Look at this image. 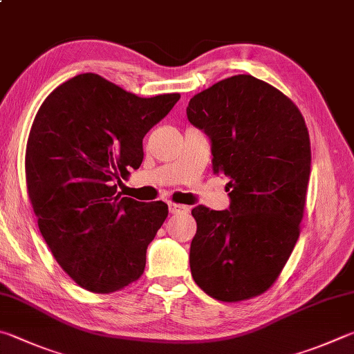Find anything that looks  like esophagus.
<instances>
[{
  "instance_id": "esophagus-1",
  "label": "esophagus",
  "mask_w": 354,
  "mask_h": 354,
  "mask_svg": "<svg viewBox=\"0 0 354 354\" xmlns=\"http://www.w3.org/2000/svg\"><path fill=\"white\" fill-rule=\"evenodd\" d=\"M169 210L170 214L173 215H178V214H187L190 210L189 205H184V204H176V203H170L169 204Z\"/></svg>"
}]
</instances>
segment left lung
<instances>
[{"label":"left lung","mask_w":354,"mask_h":354,"mask_svg":"<svg viewBox=\"0 0 354 354\" xmlns=\"http://www.w3.org/2000/svg\"><path fill=\"white\" fill-rule=\"evenodd\" d=\"M187 118L212 140L214 173L230 179L229 210H192V277L216 300L257 297L279 279L300 234L311 173L305 119L288 95L246 74L195 94Z\"/></svg>","instance_id":"left-lung-1"}]
</instances>
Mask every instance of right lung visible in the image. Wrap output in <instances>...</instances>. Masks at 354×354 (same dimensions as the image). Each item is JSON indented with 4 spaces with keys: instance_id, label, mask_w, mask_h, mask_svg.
<instances>
[{
    "instance_id": "add662e5",
    "label": "right lung",
    "mask_w": 354,
    "mask_h": 354,
    "mask_svg": "<svg viewBox=\"0 0 354 354\" xmlns=\"http://www.w3.org/2000/svg\"><path fill=\"white\" fill-rule=\"evenodd\" d=\"M179 97H139L86 73L57 86L35 115L28 195L54 259L86 291L111 294L144 274L169 205L120 196L115 183L139 169L144 136Z\"/></svg>"
}]
</instances>
